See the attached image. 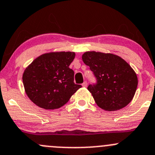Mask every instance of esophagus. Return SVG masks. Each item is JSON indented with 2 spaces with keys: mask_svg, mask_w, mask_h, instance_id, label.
<instances>
[{
  "mask_svg": "<svg viewBox=\"0 0 155 155\" xmlns=\"http://www.w3.org/2000/svg\"><path fill=\"white\" fill-rule=\"evenodd\" d=\"M82 86L83 87H87V82H84L83 83H82Z\"/></svg>",
  "mask_w": 155,
  "mask_h": 155,
  "instance_id": "1",
  "label": "esophagus"
}]
</instances>
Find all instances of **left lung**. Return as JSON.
Returning a JSON list of instances; mask_svg holds the SVG:
<instances>
[{
    "label": "left lung",
    "mask_w": 155,
    "mask_h": 155,
    "mask_svg": "<svg viewBox=\"0 0 155 155\" xmlns=\"http://www.w3.org/2000/svg\"><path fill=\"white\" fill-rule=\"evenodd\" d=\"M82 61L97 79V84L89 85L97 105L106 111L119 110L134 98L138 85L135 71L116 54L100 51H86Z\"/></svg>",
    "instance_id": "8db88e82"
}]
</instances>
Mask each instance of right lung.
I'll use <instances>...</instances> for the list:
<instances>
[{"label":"right lung","mask_w":155,"mask_h":155,"mask_svg":"<svg viewBox=\"0 0 155 155\" xmlns=\"http://www.w3.org/2000/svg\"><path fill=\"white\" fill-rule=\"evenodd\" d=\"M73 51H54L41 54L25 70V91L29 99L45 109L63 107L82 85L74 83V72L69 68Z\"/></svg>","instance_id":"add662e5"}]
</instances>
